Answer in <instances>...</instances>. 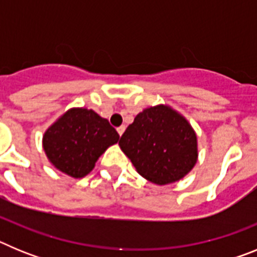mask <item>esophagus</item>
<instances>
[{"instance_id": "obj_1", "label": "esophagus", "mask_w": 257, "mask_h": 257, "mask_svg": "<svg viewBox=\"0 0 257 257\" xmlns=\"http://www.w3.org/2000/svg\"><path fill=\"white\" fill-rule=\"evenodd\" d=\"M124 130H126V127H124V126L118 127V128H117V133H118V135H119V136H122V134L124 133Z\"/></svg>"}]
</instances>
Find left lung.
Masks as SVG:
<instances>
[{"label": "left lung", "mask_w": 257, "mask_h": 257, "mask_svg": "<svg viewBox=\"0 0 257 257\" xmlns=\"http://www.w3.org/2000/svg\"><path fill=\"white\" fill-rule=\"evenodd\" d=\"M118 144L136 171L157 185L181 180L198 160L196 131L183 114L165 104L140 112Z\"/></svg>", "instance_id": "left-lung-1"}]
</instances>
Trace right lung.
<instances>
[{
    "label": "right lung",
    "mask_w": 257,
    "mask_h": 257,
    "mask_svg": "<svg viewBox=\"0 0 257 257\" xmlns=\"http://www.w3.org/2000/svg\"><path fill=\"white\" fill-rule=\"evenodd\" d=\"M118 139L114 127L92 109L70 108L45 131L42 147L56 170L81 179Z\"/></svg>",
    "instance_id": "obj_1"
}]
</instances>
